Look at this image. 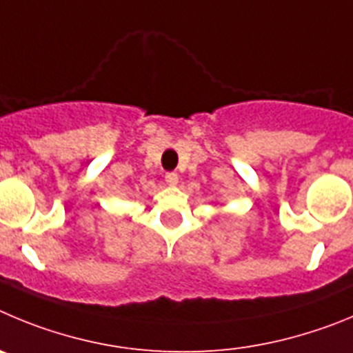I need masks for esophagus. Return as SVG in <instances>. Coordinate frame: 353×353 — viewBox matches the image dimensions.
<instances>
[{
  "mask_svg": "<svg viewBox=\"0 0 353 353\" xmlns=\"http://www.w3.org/2000/svg\"><path fill=\"white\" fill-rule=\"evenodd\" d=\"M165 181H167L169 186H176V184L179 183V176H177L176 172H167L165 174Z\"/></svg>",
  "mask_w": 353,
  "mask_h": 353,
  "instance_id": "1",
  "label": "esophagus"
}]
</instances>
